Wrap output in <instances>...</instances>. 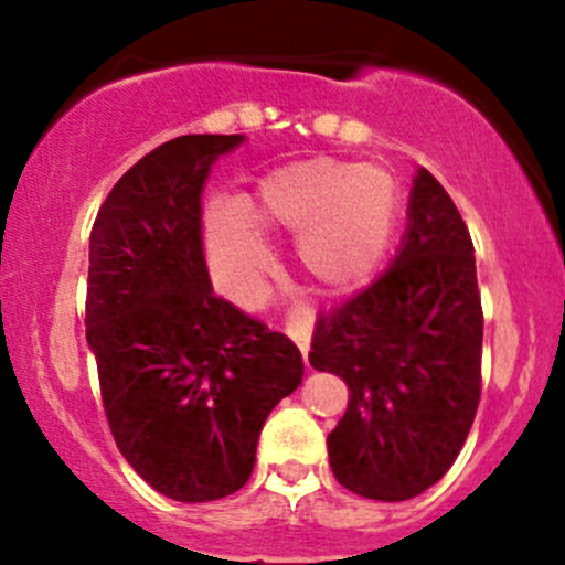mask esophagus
<instances>
[{"instance_id":"1","label":"esophagus","mask_w":565,"mask_h":565,"mask_svg":"<svg viewBox=\"0 0 565 565\" xmlns=\"http://www.w3.org/2000/svg\"><path fill=\"white\" fill-rule=\"evenodd\" d=\"M315 311L303 309V306H295L284 319V330H287L289 339L300 347L303 352V361L309 363V344H311V330H315Z\"/></svg>"}]
</instances>
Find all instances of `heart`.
<instances>
[{"mask_svg": "<svg viewBox=\"0 0 565 565\" xmlns=\"http://www.w3.org/2000/svg\"><path fill=\"white\" fill-rule=\"evenodd\" d=\"M396 221V182L372 163H292L270 174L237 210L213 207L204 241L215 284L237 303H250L270 265L256 232H300L298 259L324 284L366 276L385 254Z\"/></svg>", "mask_w": 565, "mask_h": 565, "instance_id": "1", "label": "heart"}]
</instances>
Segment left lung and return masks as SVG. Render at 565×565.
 Wrapping results in <instances>:
<instances>
[{
  "instance_id": "obj_1",
  "label": "left lung",
  "mask_w": 565,
  "mask_h": 565,
  "mask_svg": "<svg viewBox=\"0 0 565 565\" xmlns=\"http://www.w3.org/2000/svg\"><path fill=\"white\" fill-rule=\"evenodd\" d=\"M481 341L470 232L446 188L420 169L398 254L317 319L311 366L350 391L328 435L335 481L385 503L440 481L476 418Z\"/></svg>"
}]
</instances>
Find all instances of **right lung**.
Masks as SVG:
<instances>
[{
  "label": "right lung",
  "instance_id": "right-lung-1",
  "mask_svg": "<svg viewBox=\"0 0 565 565\" xmlns=\"http://www.w3.org/2000/svg\"><path fill=\"white\" fill-rule=\"evenodd\" d=\"M243 136H177L117 180L89 235L87 341L119 454L167 498L246 487L300 350L210 284L202 191Z\"/></svg>",
  "mask_w": 565,
  "mask_h": 565
}]
</instances>
